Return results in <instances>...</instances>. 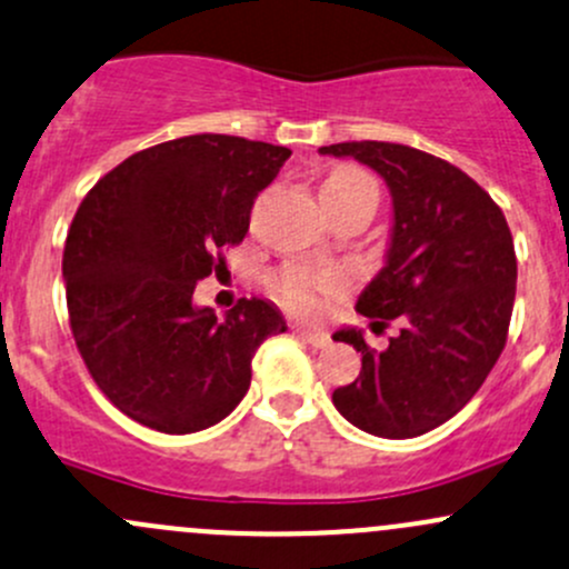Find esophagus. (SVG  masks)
Returning <instances> with one entry per match:
<instances>
[{
	"instance_id": "esophagus-1",
	"label": "esophagus",
	"mask_w": 569,
	"mask_h": 569,
	"mask_svg": "<svg viewBox=\"0 0 569 569\" xmlns=\"http://www.w3.org/2000/svg\"><path fill=\"white\" fill-rule=\"evenodd\" d=\"M291 332L300 335L302 340H308V343L316 346V349H325V346H330V335H327L325 330H313V327L295 325V327H291Z\"/></svg>"
}]
</instances>
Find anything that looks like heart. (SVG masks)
Here are the masks:
<instances>
[{
    "instance_id": "heart-1",
    "label": "heart",
    "mask_w": 569,
    "mask_h": 569,
    "mask_svg": "<svg viewBox=\"0 0 569 569\" xmlns=\"http://www.w3.org/2000/svg\"><path fill=\"white\" fill-rule=\"evenodd\" d=\"M376 196V184L355 166H338L321 184V199L340 201L351 196ZM349 289V272L343 267H308L289 264L269 278V295L286 310L300 316H316Z\"/></svg>"
}]
</instances>
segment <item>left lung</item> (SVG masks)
Masks as SVG:
<instances>
[{
	"mask_svg": "<svg viewBox=\"0 0 569 569\" xmlns=\"http://www.w3.org/2000/svg\"><path fill=\"white\" fill-rule=\"evenodd\" d=\"M321 152L360 160L390 184L387 267L357 310L373 330L400 325L385 351L357 330L335 332L360 351L362 370L332 403L365 433L415 439L456 417L505 351L518 278L510 226L475 179L422 149L346 141Z\"/></svg>",
	"mask_w": 569,
	"mask_h": 569,
	"instance_id": "obj_1",
	"label": "left lung"
}]
</instances>
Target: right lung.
<instances>
[{
    "label": "right lung",
    "instance_id": "add662e5",
    "mask_svg": "<svg viewBox=\"0 0 569 569\" xmlns=\"http://www.w3.org/2000/svg\"><path fill=\"white\" fill-rule=\"evenodd\" d=\"M291 149L201 133L154 143L100 177L64 239L70 332L100 392L160 433H193L234 411L256 349L286 321L264 300L218 319L193 308L199 280L248 234L256 196Z\"/></svg>",
    "mask_w": 569,
    "mask_h": 569
}]
</instances>
